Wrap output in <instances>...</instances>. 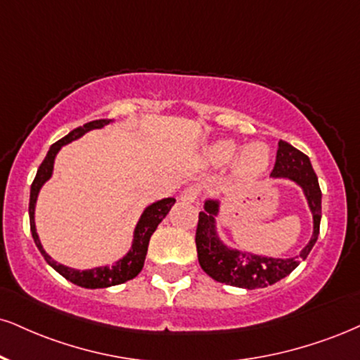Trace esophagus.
I'll use <instances>...</instances> for the list:
<instances>
[{
    "label": "esophagus",
    "mask_w": 360,
    "mask_h": 360,
    "mask_svg": "<svg viewBox=\"0 0 360 360\" xmlns=\"http://www.w3.org/2000/svg\"><path fill=\"white\" fill-rule=\"evenodd\" d=\"M199 196V189L194 188V186H189V188H186L183 193L179 194V199L184 202H194Z\"/></svg>",
    "instance_id": "34e87169"
}]
</instances>
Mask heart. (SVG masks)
Instances as JSON below:
<instances>
[{"mask_svg":"<svg viewBox=\"0 0 360 360\" xmlns=\"http://www.w3.org/2000/svg\"><path fill=\"white\" fill-rule=\"evenodd\" d=\"M240 144L235 139H221L216 141L206 149V161L211 166L219 167L231 162L237 153L240 152ZM235 161V174L243 181L257 179L266 171L270 164V147L263 142H253V144L243 147Z\"/></svg>","mask_w":360,"mask_h":360,"instance_id":"obj_1","label":"heart"}]
</instances>
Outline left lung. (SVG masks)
<instances>
[{"mask_svg": "<svg viewBox=\"0 0 360 360\" xmlns=\"http://www.w3.org/2000/svg\"><path fill=\"white\" fill-rule=\"evenodd\" d=\"M270 176L274 179L292 181L302 189L314 221L310 241L300 250V253L290 258L266 257L229 246L218 231L221 199L207 198L205 211L199 213L196 229L198 259L202 270L219 283L246 290L265 288L292 274L317 243L322 219V191L310 159L288 142L280 141L276 162Z\"/></svg>", "mask_w": 360, "mask_h": 360, "instance_id": "8db88e82", "label": "left lung"}]
</instances>
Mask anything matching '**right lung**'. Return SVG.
Returning a JSON list of instances; mask_svg holds the SVG:
<instances>
[{"instance_id":"obj_1","label":"right lung","mask_w":360,"mask_h":360,"mask_svg":"<svg viewBox=\"0 0 360 360\" xmlns=\"http://www.w3.org/2000/svg\"><path fill=\"white\" fill-rule=\"evenodd\" d=\"M114 122L112 119H101L94 120V122H89L82 127L73 129L72 132H68L63 139H60L58 142H55L53 146L50 147L49 154L43 159V162L38 167L37 176H34V181L32 184V189H30V229H32V236L37 248L40 250V253L45 258V262L53 268L55 271H58L63 278H67L72 283L79 285L82 288H109L114 287V285L125 283V281L136 278V276L141 274L142 266H144L146 255H147V246H149V240L155 231V228L159 226V223L166 218L171 207L174 206L176 199L174 198H164L161 201H155L153 205H149L142 211L141 218L134 228L132 233V241L131 248L127 250V253L124 255L122 258H119L114 265H102L90 268V270H77V268H70L67 265H62V263L55 262L53 258L46 253L45 248H43L40 236L37 233V224H34V207H37V199L38 194H40L43 184L46 181H50V177L53 176V166H55V158L56 154L60 153L63 146L70 144V142L77 141L82 136H85L86 132L95 131V129H103L105 125Z\"/></svg>"}]
</instances>
